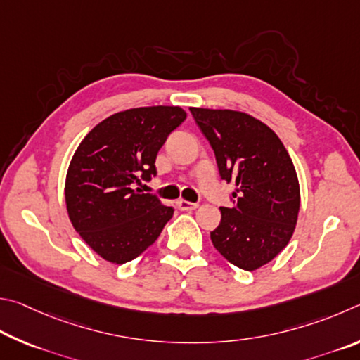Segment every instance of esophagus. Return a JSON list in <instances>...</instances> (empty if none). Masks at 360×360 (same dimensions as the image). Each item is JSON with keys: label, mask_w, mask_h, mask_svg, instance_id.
<instances>
[{"label": "esophagus", "mask_w": 360, "mask_h": 360, "mask_svg": "<svg viewBox=\"0 0 360 360\" xmlns=\"http://www.w3.org/2000/svg\"><path fill=\"white\" fill-rule=\"evenodd\" d=\"M176 207H179V209L184 210V212H190V210L198 209L199 204H196V202H188V200L180 199V200H176Z\"/></svg>", "instance_id": "obj_1"}]
</instances>
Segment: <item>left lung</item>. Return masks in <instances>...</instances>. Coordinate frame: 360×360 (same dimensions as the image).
<instances>
[{"label": "left lung", "mask_w": 360, "mask_h": 360, "mask_svg": "<svg viewBox=\"0 0 360 360\" xmlns=\"http://www.w3.org/2000/svg\"><path fill=\"white\" fill-rule=\"evenodd\" d=\"M190 110L213 148L219 176L237 186L232 205L221 207L212 243L224 259L251 272L272 261L292 237L300 207L292 160L278 136L248 113Z\"/></svg>", "instance_id": "obj_1"}]
</instances>
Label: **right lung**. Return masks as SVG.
I'll return each mask as SVG.
<instances>
[{"label":"right lung","mask_w":360,"mask_h":360,"mask_svg":"<svg viewBox=\"0 0 360 360\" xmlns=\"http://www.w3.org/2000/svg\"><path fill=\"white\" fill-rule=\"evenodd\" d=\"M185 118L186 112L174 105L113 113L75 150L65 185L69 219L105 261L136 259L172 218V207L134 185L156 175L158 151Z\"/></svg>","instance_id":"add662e5"}]
</instances>
